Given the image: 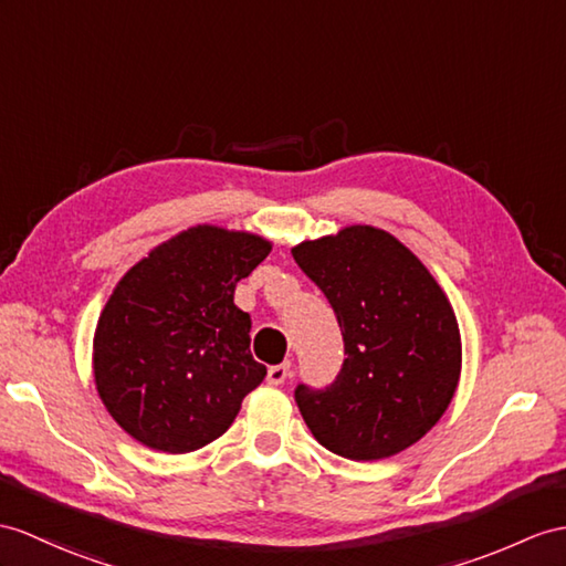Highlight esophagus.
<instances>
[{
    "label": "esophagus",
    "instance_id": "34e87169",
    "mask_svg": "<svg viewBox=\"0 0 566 566\" xmlns=\"http://www.w3.org/2000/svg\"><path fill=\"white\" fill-rule=\"evenodd\" d=\"M291 377V363H281V365H273L269 367V375L266 381L273 384V387H279V384H285V379Z\"/></svg>",
    "mask_w": 566,
    "mask_h": 566
}]
</instances>
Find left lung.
<instances>
[{"label": "left lung", "mask_w": 566, "mask_h": 566, "mask_svg": "<svg viewBox=\"0 0 566 566\" xmlns=\"http://www.w3.org/2000/svg\"><path fill=\"white\" fill-rule=\"evenodd\" d=\"M346 346L334 384H297L314 439L350 461L412 447L444 416L461 377V334L444 291L387 230L350 226L293 247Z\"/></svg>", "instance_id": "1"}]
</instances>
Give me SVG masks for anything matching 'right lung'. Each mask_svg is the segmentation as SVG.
<instances>
[{"label":"right lung","mask_w":566,"mask_h":566,"mask_svg":"<svg viewBox=\"0 0 566 566\" xmlns=\"http://www.w3.org/2000/svg\"><path fill=\"white\" fill-rule=\"evenodd\" d=\"M269 252L252 232L197 226L122 275L95 326L93 377L136 442L165 453L211 444L264 381L235 285Z\"/></svg>","instance_id":"right-lung-1"}]
</instances>
